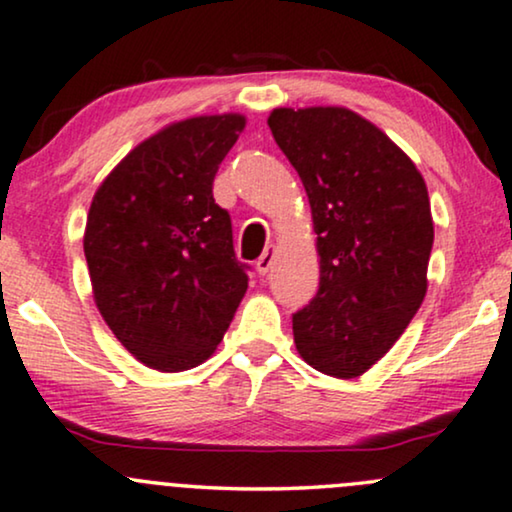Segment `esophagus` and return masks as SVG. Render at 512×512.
<instances>
[{
	"label": "esophagus",
	"mask_w": 512,
	"mask_h": 512,
	"mask_svg": "<svg viewBox=\"0 0 512 512\" xmlns=\"http://www.w3.org/2000/svg\"><path fill=\"white\" fill-rule=\"evenodd\" d=\"M274 257H276V248H274V245H267V248H264V252L260 255V260L255 262V269L260 271L262 276H267L271 267H274Z\"/></svg>",
	"instance_id": "34e87169"
}]
</instances>
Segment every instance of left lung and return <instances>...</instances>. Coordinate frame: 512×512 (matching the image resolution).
I'll return each instance as SVG.
<instances>
[{
  "label": "left lung",
  "instance_id": "8db88e82",
  "mask_svg": "<svg viewBox=\"0 0 512 512\" xmlns=\"http://www.w3.org/2000/svg\"><path fill=\"white\" fill-rule=\"evenodd\" d=\"M267 122L307 191L319 252V293L293 316L297 354L331 378H359L428 293V186L383 129L349 108H274Z\"/></svg>",
  "mask_w": 512,
  "mask_h": 512
}]
</instances>
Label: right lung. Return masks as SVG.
I'll return each instance as SVG.
<instances>
[{"mask_svg": "<svg viewBox=\"0 0 512 512\" xmlns=\"http://www.w3.org/2000/svg\"><path fill=\"white\" fill-rule=\"evenodd\" d=\"M245 115L170 122L101 181L84 226V257L103 321L134 359L160 373L215 354L248 290L229 212L212 181Z\"/></svg>", "mask_w": 512, "mask_h": 512, "instance_id": "1", "label": "right lung"}]
</instances>
